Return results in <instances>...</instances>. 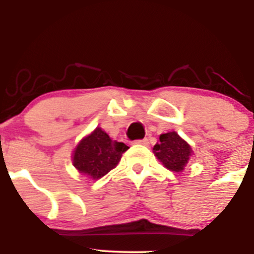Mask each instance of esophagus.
<instances>
[{"label": "esophagus", "mask_w": 254, "mask_h": 254, "mask_svg": "<svg viewBox=\"0 0 254 254\" xmlns=\"http://www.w3.org/2000/svg\"><path fill=\"white\" fill-rule=\"evenodd\" d=\"M133 144H142V145H148V144H149V141H148L147 138H143V139H136V141H133Z\"/></svg>", "instance_id": "1"}]
</instances>
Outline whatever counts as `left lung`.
Returning a JSON list of instances; mask_svg holds the SVG:
<instances>
[{"label": "left lung", "mask_w": 254, "mask_h": 254, "mask_svg": "<svg viewBox=\"0 0 254 254\" xmlns=\"http://www.w3.org/2000/svg\"><path fill=\"white\" fill-rule=\"evenodd\" d=\"M154 154L166 168L173 172H182L190 159L192 149L176 131L160 135V143L153 148Z\"/></svg>", "instance_id": "8db88e82"}]
</instances>
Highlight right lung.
Here are the masks:
<instances>
[{
	"label": "right lung",
	"instance_id": "obj_1",
	"mask_svg": "<svg viewBox=\"0 0 254 254\" xmlns=\"http://www.w3.org/2000/svg\"><path fill=\"white\" fill-rule=\"evenodd\" d=\"M129 147L122 142L112 141L100 127L80 141L72 153V165L80 173L92 179H100L118 165L122 154Z\"/></svg>",
	"mask_w": 254,
	"mask_h": 254
}]
</instances>
